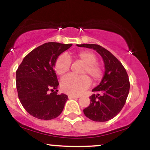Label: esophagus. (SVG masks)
Returning <instances> with one entry per match:
<instances>
[{"mask_svg": "<svg viewBox=\"0 0 150 150\" xmlns=\"http://www.w3.org/2000/svg\"><path fill=\"white\" fill-rule=\"evenodd\" d=\"M77 98H79V96H75V95H71V94H69L68 95V99H77Z\"/></svg>", "mask_w": 150, "mask_h": 150, "instance_id": "esophagus-1", "label": "esophagus"}]
</instances>
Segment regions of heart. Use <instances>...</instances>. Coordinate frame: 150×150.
I'll return each mask as SVG.
<instances>
[{
    "label": "heart",
    "mask_w": 150,
    "mask_h": 150,
    "mask_svg": "<svg viewBox=\"0 0 150 150\" xmlns=\"http://www.w3.org/2000/svg\"><path fill=\"white\" fill-rule=\"evenodd\" d=\"M76 59L85 63L82 73H87L94 81H98L102 76V70L97 63V56L89 51H80L74 56ZM71 60L67 55L61 54L54 63V69L58 75H63L69 71ZM91 85V81L87 75L75 76L68 75L61 79L62 90L71 95H78L87 89Z\"/></svg>",
    "instance_id": "b5f03b06"
}]
</instances>
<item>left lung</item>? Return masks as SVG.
Here are the masks:
<instances>
[{
    "label": "left lung",
    "instance_id": "1",
    "mask_svg": "<svg viewBox=\"0 0 150 150\" xmlns=\"http://www.w3.org/2000/svg\"><path fill=\"white\" fill-rule=\"evenodd\" d=\"M79 47L93 49L102 57L105 72L99 85L92 89L90 104L83 110L89 119L105 122L112 119L121 111L130 90L128 75L122 63L108 50L93 44H77Z\"/></svg>",
    "mask_w": 150,
    "mask_h": 150
}]
</instances>
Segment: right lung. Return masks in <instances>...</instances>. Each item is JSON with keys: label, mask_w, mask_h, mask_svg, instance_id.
Here are the masks:
<instances>
[{"label": "right lung", "mask_w": 150, "mask_h": 150, "mask_svg": "<svg viewBox=\"0 0 150 150\" xmlns=\"http://www.w3.org/2000/svg\"><path fill=\"white\" fill-rule=\"evenodd\" d=\"M71 46L45 43L29 53L19 65L16 71L18 97L32 116L51 120L63 111L68 98L65 94H58L59 83L53 68L58 56Z\"/></svg>", "instance_id": "right-lung-1"}]
</instances>
